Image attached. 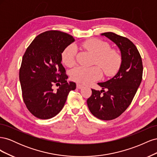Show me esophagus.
Instances as JSON below:
<instances>
[{
  "label": "esophagus",
  "instance_id": "esophagus-1",
  "mask_svg": "<svg viewBox=\"0 0 157 157\" xmlns=\"http://www.w3.org/2000/svg\"><path fill=\"white\" fill-rule=\"evenodd\" d=\"M83 87H84L83 85L80 84H78V83L77 84V88L78 89H81V88H82Z\"/></svg>",
  "mask_w": 157,
  "mask_h": 157
}]
</instances>
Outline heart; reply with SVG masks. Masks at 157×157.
<instances>
[{
  "label": "heart",
  "instance_id": "obj_1",
  "mask_svg": "<svg viewBox=\"0 0 157 157\" xmlns=\"http://www.w3.org/2000/svg\"><path fill=\"white\" fill-rule=\"evenodd\" d=\"M82 46L95 56L94 63L99 66L107 77L114 76L119 71L122 65V57L117 50L111 48V45L107 42L98 39H91L84 41ZM77 54L76 46H68L61 54L62 62L69 67H73L76 62ZM98 67H77L71 71V78L74 81L81 84L94 82L101 78L102 76V71Z\"/></svg>",
  "mask_w": 157,
  "mask_h": 157
}]
</instances>
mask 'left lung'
<instances>
[{
  "label": "left lung",
  "instance_id": "left-lung-1",
  "mask_svg": "<svg viewBox=\"0 0 157 157\" xmlns=\"http://www.w3.org/2000/svg\"><path fill=\"white\" fill-rule=\"evenodd\" d=\"M113 41L120 48L122 65L117 74L105 82L98 83L101 91L92 89L87 99L90 111L99 119L111 121L124 113L129 106L143 76V63L138 50L126 37L112 32L102 34Z\"/></svg>",
  "mask_w": 157,
  "mask_h": 157
}]
</instances>
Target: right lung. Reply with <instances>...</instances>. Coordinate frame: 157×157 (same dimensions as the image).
<instances>
[{
	"mask_svg": "<svg viewBox=\"0 0 157 157\" xmlns=\"http://www.w3.org/2000/svg\"><path fill=\"white\" fill-rule=\"evenodd\" d=\"M75 41L67 33L47 31L32 41L23 56L20 69L23 101L28 110L40 119H49L63 109L68 94L76 88L67 82L66 71L61 64V53ZM59 86L57 91L53 85Z\"/></svg>",
	"mask_w": 157,
	"mask_h": 157,
	"instance_id": "1",
	"label": "right lung"
}]
</instances>
